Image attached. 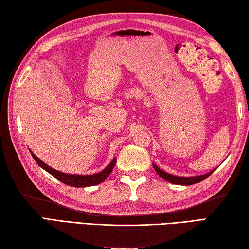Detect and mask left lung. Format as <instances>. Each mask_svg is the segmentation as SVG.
<instances>
[{
	"instance_id": "left-lung-1",
	"label": "left lung",
	"mask_w": 249,
	"mask_h": 249,
	"mask_svg": "<svg viewBox=\"0 0 249 249\" xmlns=\"http://www.w3.org/2000/svg\"><path fill=\"white\" fill-rule=\"evenodd\" d=\"M153 167L155 169V172L159 174V175L168 182H172V184L175 185H182V186H189V185H194V184H198V182L202 181L208 178L211 174L215 171L216 168L212 169L211 172H209L207 174H203V175H199V176H190V177H180V176H175L172 175V174H168L166 172H164L160 169V167L156 166L155 164H153Z\"/></svg>"
}]
</instances>
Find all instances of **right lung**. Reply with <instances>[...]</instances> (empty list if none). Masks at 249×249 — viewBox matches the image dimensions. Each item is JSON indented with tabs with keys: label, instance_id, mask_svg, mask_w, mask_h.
<instances>
[{
	"label": "right lung",
	"instance_id": "obj_1",
	"mask_svg": "<svg viewBox=\"0 0 249 249\" xmlns=\"http://www.w3.org/2000/svg\"><path fill=\"white\" fill-rule=\"evenodd\" d=\"M30 154L33 155L34 160H36V163L39 165V166L45 169L46 172L49 173L50 175L56 178L58 180L62 181L65 185L72 186V187H78V188H80V187L95 186V185L100 184V182H103L104 180H106L107 177L110 175V173L112 172V168L115 167V164L117 162V159L113 158L111 163L109 164L106 168H104L102 172H99L97 174H93V175H73V174L62 173L50 167L49 165H47L46 163H43L41 160H39L32 151H30Z\"/></svg>",
	"mask_w": 249,
	"mask_h": 249
}]
</instances>
